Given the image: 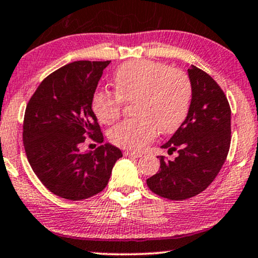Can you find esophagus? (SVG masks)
<instances>
[{"label": "esophagus", "instance_id": "esophagus-1", "mask_svg": "<svg viewBox=\"0 0 258 258\" xmlns=\"http://www.w3.org/2000/svg\"><path fill=\"white\" fill-rule=\"evenodd\" d=\"M126 157H136V159H138V157H142V154L139 153H136V151H131V150H126L125 153H123Z\"/></svg>", "mask_w": 258, "mask_h": 258}]
</instances>
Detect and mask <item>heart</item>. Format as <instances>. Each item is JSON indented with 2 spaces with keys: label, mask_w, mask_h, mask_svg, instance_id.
<instances>
[{
  "label": "heart",
  "mask_w": 258,
  "mask_h": 258,
  "mask_svg": "<svg viewBox=\"0 0 258 258\" xmlns=\"http://www.w3.org/2000/svg\"><path fill=\"white\" fill-rule=\"evenodd\" d=\"M115 94L97 91L91 109L103 123L121 116L123 104L135 102V119L114 127L109 133L113 144L141 150L157 133L175 132L188 115L194 88L190 77L167 63L151 60H131L116 68L113 76Z\"/></svg>",
  "instance_id": "obj_1"
}]
</instances>
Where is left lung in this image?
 Masks as SVG:
<instances>
[{"instance_id":"1","label":"left lung","mask_w":258,"mask_h":258,"mask_svg":"<svg viewBox=\"0 0 258 258\" xmlns=\"http://www.w3.org/2000/svg\"><path fill=\"white\" fill-rule=\"evenodd\" d=\"M194 96L188 115L163 149L178 150L174 161L160 156L159 173L147 180L160 197L184 201L214 181L231 145V107L225 92L201 68H188Z\"/></svg>"}]
</instances>
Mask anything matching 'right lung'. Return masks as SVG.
I'll list each match as a JSON object with an SVG mask.
<instances>
[{
	"label": "right lung",
	"instance_id": "obj_1",
	"mask_svg": "<svg viewBox=\"0 0 258 258\" xmlns=\"http://www.w3.org/2000/svg\"><path fill=\"white\" fill-rule=\"evenodd\" d=\"M110 61H74L49 74L26 105L23 141L37 178L56 196L82 201L101 192L122 153L110 144L83 153L86 137L103 135L91 99Z\"/></svg>",
	"mask_w": 258,
	"mask_h": 258
}]
</instances>
